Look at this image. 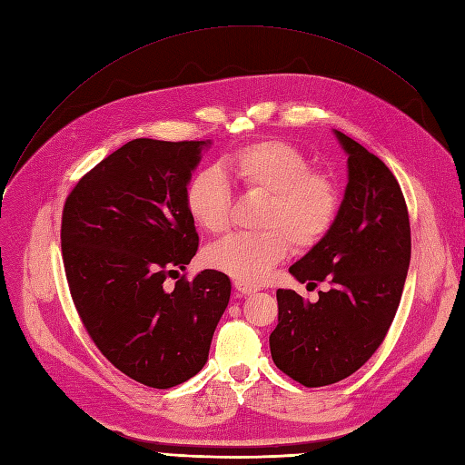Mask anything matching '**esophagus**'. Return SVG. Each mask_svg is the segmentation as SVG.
Wrapping results in <instances>:
<instances>
[{
    "label": "esophagus",
    "instance_id": "esophagus-1",
    "mask_svg": "<svg viewBox=\"0 0 465 465\" xmlns=\"http://www.w3.org/2000/svg\"><path fill=\"white\" fill-rule=\"evenodd\" d=\"M234 289L238 291V294H244V297H248V294H254L258 291L254 285L242 283V281H234Z\"/></svg>",
    "mask_w": 465,
    "mask_h": 465
}]
</instances>
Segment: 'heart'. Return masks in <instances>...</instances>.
I'll use <instances>...</instances> for the list:
<instances>
[{
	"label": "heart",
	"mask_w": 465,
	"mask_h": 465,
	"mask_svg": "<svg viewBox=\"0 0 465 465\" xmlns=\"http://www.w3.org/2000/svg\"><path fill=\"white\" fill-rule=\"evenodd\" d=\"M229 171L252 193L265 195L260 232H234L205 250V263L248 285H258L291 252L311 248L328 234L340 209L335 180L312 171L306 154L283 139H267L238 149L227 159ZM190 215L211 234L231 224V182L221 168L195 174L186 192Z\"/></svg>",
	"instance_id": "b5f03b06"
}]
</instances>
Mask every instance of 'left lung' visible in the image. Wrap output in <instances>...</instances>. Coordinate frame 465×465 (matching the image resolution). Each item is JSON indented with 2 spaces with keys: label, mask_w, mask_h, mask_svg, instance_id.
I'll use <instances>...</instances> for the list:
<instances>
[{
  "label": "left lung",
  "mask_w": 465,
  "mask_h": 465,
  "mask_svg": "<svg viewBox=\"0 0 465 465\" xmlns=\"http://www.w3.org/2000/svg\"><path fill=\"white\" fill-rule=\"evenodd\" d=\"M347 153V188L328 234L289 267L316 287V302L277 291L279 323L270 335L279 371L306 388L335 384L359 371L384 341L401 301L411 260V229L390 168L335 130Z\"/></svg>",
  "instance_id": "obj_1"
}]
</instances>
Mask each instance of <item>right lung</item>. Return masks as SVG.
I'll return each mask as SVG.
<instances>
[{
  "mask_svg": "<svg viewBox=\"0 0 465 465\" xmlns=\"http://www.w3.org/2000/svg\"><path fill=\"white\" fill-rule=\"evenodd\" d=\"M209 145L134 139L83 176L64 205L62 258L83 326L118 371L149 388L203 369L231 299V279L217 270L166 287L198 252L186 192Z\"/></svg>",
  "mask_w": 465,
  "mask_h": 465,
  "instance_id": "add662e5",
  "label": "right lung"
}]
</instances>
